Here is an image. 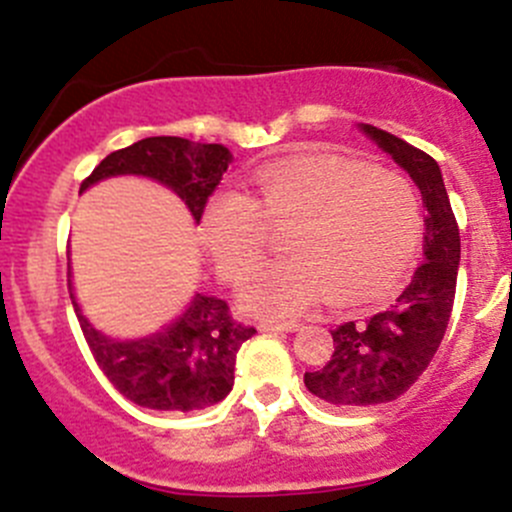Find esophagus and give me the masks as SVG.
Masks as SVG:
<instances>
[{
  "label": "esophagus",
  "mask_w": 512,
  "mask_h": 512,
  "mask_svg": "<svg viewBox=\"0 0 512 512\" xmlns=\"http://www.w3.org/2000/svg\"><path fill=\"white\" fill-rule=\"evenodd\" d=\"M262 332H297L299 322L289 319V322H260Z\"/></svg>",
  "instance_id": "34e87169"
}]
</instances>
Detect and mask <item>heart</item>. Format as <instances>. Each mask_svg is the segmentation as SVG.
Here are the masks:
<instances>
[{"mask_svg":"<svg viewBox=\"0 0 512 512\" xmlns=\"http://www.w3.org/2000/svg\"><path fill=\"white\" fill-rule=\"evenodd\" d=\"M285 230L287 260L242 287V309L255 317L299 314L322 292L342 309L389 297L421 242V205L401 175L317 156L267 165L252 198L223 190L203 215L205 242L232 285Z\"/></svg>","mask_w":512,"mask_h":512,"instance_id":"1","label":"heart"}]
</instances>
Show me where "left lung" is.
<instances>
[{
  "label": "left lung",
  "mask_w": 512,
  "mask_h": 512,
  "mask_svg": "<svg viewBox=\"0 0 512 512\" xmlns=\"http://www.w3.org/2000/svg\"><path fill=\"white\" fill-rule=\"evenodd\" d=\"M361 128L409 170L426 205V232L421 265L396 304L364 324L344 322L332 329V359L304 374L309 394L339 409L389 404L414 386L446 334L461 260V232L436 160L394 133L369 123Z\"/></svg>",
  "instance_id": "1"
}]
</instances>
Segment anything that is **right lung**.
<instances>
[{
  "instance_id": "add662e5",
  "label": "right lung",
  "mask_w": 512,
  "mask_h": 512,
  "mask_svg": "<svg viewBox=\"0 0 512 512\" xmlns=\"http://www.w3.org/2000/svg\"><path fill=\"white\" fill-rule=\"evenodd\" d=\"M227 165L230 151L220 143L153 136L103 158L81 190L111 175H148L173 188L200 223ZM74 312L98 369L128 401L153 411L188 414L223 401L235 381L237 352L255 334L232 319L227 302L205 294H195L178 322L141 342H113L86 322L76 302Z\"/></svg>"
}]
</instances>
